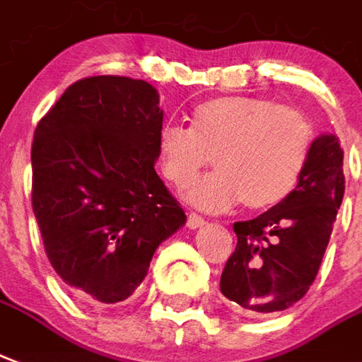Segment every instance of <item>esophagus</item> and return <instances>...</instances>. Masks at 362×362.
Returning <instances> with one entry per match:
<instances>
[{"label": "esophagus", "instance_id": "obj_1", "mask_svg": "<svg viewBox=\"0 0 362 362\" xmlns=\"http://www.w3.org/2000/svg\"><path fill=\"white\" fill-rule=\"evenodd\" d=\"M205 224V218H203L202 215H197V213H189L188 215V228L195 230L199 228V226H203Z\"/></svg>", "mask_w": 362, "mask_h": 362}]
</instances>
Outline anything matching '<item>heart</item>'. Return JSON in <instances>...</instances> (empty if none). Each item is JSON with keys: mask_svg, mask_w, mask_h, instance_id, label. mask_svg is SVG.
<instances>
[{"mask_svg": "<svg viewBox=\"0 0 362 362\" xmlns=\"http://www.w3.org/2000/svg\"><path fill=\"white\" fill-rule=\"evenodd\" d=\"M313 141L303 111L245 95L209 99L194 109L189 128L167 122L157 134L160 170L174 186L189 184L213 159L216 173L186 192L207 209L280 205L301 180Z\"/></svg>", "mask_w": 362, "mask_h": 362, "instance_id": "b5f03b06", "label": "heart"}]
</instances>
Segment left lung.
<instances>
[{"label": "left lung", "instance_id": "obj_1", "mask_svg": "<svg viewBox=\"0 0 362 362\" xmlns=\"http://www.w3.org/2000/svg\"><path fill=\"white\" fill-rule=\"evenodd\" d=\"M344 192V149L334 134H322L296 189L263 215L234 224L238 245L222 270L221 291L235 310L263 317L309 291Z\"/></svg>", "mask_w": 362, "mask_h": 362}]
</instances>
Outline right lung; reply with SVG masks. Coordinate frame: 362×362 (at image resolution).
Wrapping results in <instances>:
<instances>
[{
	"instance_id": "right-lung-1",
	"label": "right lung",
	"mask_w": 362,
	"mask_h": 362,
	"mask_svg": "<svg viewBox=\"0 0 362 362\" xmlns=\"http://www.w3.org/2000/svg\"><path fill=\"white\" fill-rule=\"evenodd\" d=\"M160 127L157 90L128 76L74 82L36 127L32 209L49 263L86 301L132 296L186 222L155 173Z\"/></svg>"
}]
</instances>
